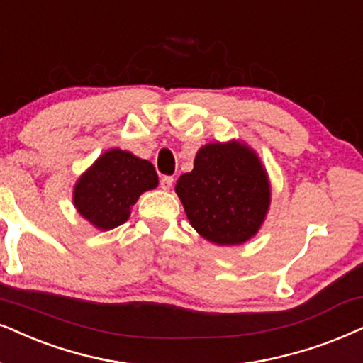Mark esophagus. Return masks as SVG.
I'll use <instances>...</instances> for the list:
<instances>
[{
	"instance_id": "1",
	"label": "esophagus",
	"mask_w": 363,
	"mask_h": 363,
	"mask_svg": "<svg viewBox=\"0 0 363 363\" xmlns=\"http://www.w3.org/2000/svg\"><path fill=\"white\" fill-rule=\"evenodd\" d=\"M172 184H174V177H171V176H166V177L160 179V187H162L164 191L171 189Z\"/></svg>"
}]
</instances>
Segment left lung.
<instances>
[{"label":"left lung","instance_id":"1","mask_svg":"<svg viewBox=\"0 0 363 363\" xmlns=\"http://www.w3.org/2000/svg\"><path fill=\"white\" fill-rule=\"evenodd\" d=\"M176 194L191 226L216 246H240L255 238L272 204L259 155L236 139L197 150L194 169L177 179Z\"/></svg>","mask_w":363,"mask_h":363}]
</instances>
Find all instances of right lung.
Returning a JSON list of instances; mask_svg holds the SVG:
<instances>
[{"mask_svg":"<svg viewBox=\"0 0 363 363\" xmlns=\"http://www.w3.org/2000/svg\"><path fill=\"white\" fill-rule=\"evenodd\" d=\"M157 186L152 162L116 147L99 155L77 179L72 201L85 221L100 231H110L130 218L140 194Z\"/></svg>","mask_w":363,"mask_h":363,"instance_id":"right-lung-1","label":"right lung"}]
</instances>
